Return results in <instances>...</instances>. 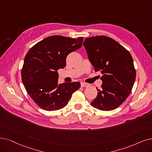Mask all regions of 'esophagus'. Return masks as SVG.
I'll list each match as a JSON object with an SVG mask.
<instances>
[{
	"label": "esophagus",
	"instance_id": "obj_1",
	"mask_svg": "<svg viewBox=\"0 0 152 152\" xmlns=\"http://www.w3.org/2000/svg\"><path fill=\"white\" fill-rule=\"evenodd\" d=\"M81 86L82 88H84V87H88V86H89V84H87V83H85L82 82V83H81Z\"/></svg>",
	"mask_w": 152,
	"mask_h": 152
}]
</instances>
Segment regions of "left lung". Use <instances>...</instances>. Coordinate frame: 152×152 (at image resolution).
Instances as JSON below:
<instances>
[{"instance_id": "left-lung-1", "label": "left lung", "mask_w": 152, "mask_h": 152, "mask_svg": "<svg viewBox=\"0 0 152 152\" xmlns=\"http://www.w3.org/2000/svg\"><path fill=\"white\" fill-rule=\"evenodd\" d=\"M83 45L95 71L102 75L101 88L97 89V96L91 105L101 110L115 109L129 97L135 80L132 55L123 46L106 36L87 38Z\"/></svg>"}]
</instances>
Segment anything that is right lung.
Wrapping results in <instances>:
<instances>
[{
	"mask_svg": "<svg viewBox=\"0 0 152 152\" xmlns=\"http://www.w3.org/2000/svg\"><path fill=\"white\" fill-rule=\"evenodd\" d=\"M83 40V37L51 36L38 42L26 54L22 80L28 95L41 109L52 111L64 107L80 88L79 82L58 84V70L65 67L67 56L80 48Z\"/></svg>",
	"mask_w": 152,
	"mask_h": 152,
	"instance_id": "obj_1",
	"label": "right lung"
}]
</instances>
